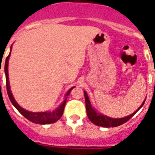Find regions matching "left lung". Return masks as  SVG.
I'll use <instances>...</instances> for the list:
<instances>
[{
	"label": "left lung",
	"instance_id": "obj_1",
	"mask_svg": "<svg viewBox=\"0 0 155 155\" xmlns=\"http://www.w3.org/2000/svg\"><path fill=\"white\" fill-rule=\"evenodd\" d=\"M84 97H85V104H86V111H87V117L93 124L98 125V126H102V127H116V126H119V125H122L124 123L130 120V118L132 117L134 115L135 113H137V111L139 110L140 108H142V105L144 104V102L142 103V104L140 106V108L136 110L134 113H132L131 115L125 117L123 118H111L106 116H104L102 114L97 113L94 110V108H92L91 103L89 101L88 97H87V93L84 91Z\"/></svg>",
	"mask_w": 155,
	"mask_h": 155
}]
</instances>
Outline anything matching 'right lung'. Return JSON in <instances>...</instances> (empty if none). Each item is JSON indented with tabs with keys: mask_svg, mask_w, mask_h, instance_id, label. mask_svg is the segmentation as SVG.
I'll return each instance as SVG.
<instances>
[{
	"mask_svg": "<svg viewBox=\"0 0 155 155\" xmlns=\"http://www.w3.org/2000/svg\"><path fill=\"white\" fill-rule=\"evenodd\" d=\"M12 48V47H11ZM9 55L10 53L8 55V57L5 59V77H6V88H7V93H8V98L10 100L11 103L13 104V106L18 109L20 113H21L26 119H28L30 121H32L36 124H40V125H46V124H51V123L55 122L58 120H59L63 115V110H64V107H65L66 101L67 99L63 101V103L58 107L56 110L53 111L52 113L51 112H47V113H32V112H29V111L25 110L24 108L18 105V103L15 101V100L13 98V95L11 93L10 87H9V83H8V58H9ZM73 87L70 88L68 93L66 94V96H68L70 94L71 91Z\"/></svg>",
	"mask_w": 155,
	"mask_h": 155,
	"instance_id": "right-lung-1",
	"label": "right lung"
}]
</instances>
